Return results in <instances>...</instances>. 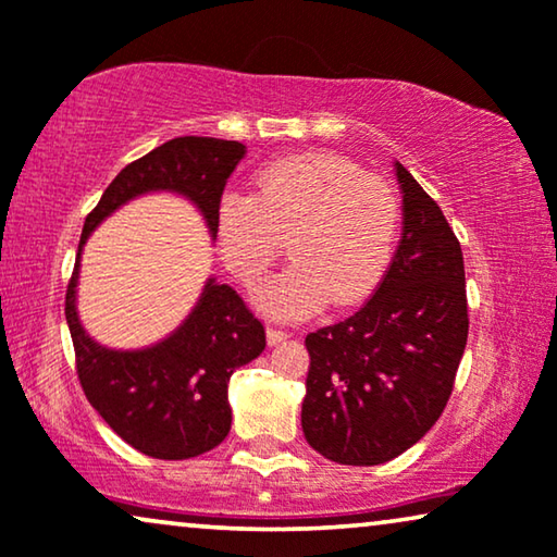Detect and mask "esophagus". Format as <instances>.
<instances>
[{"mask_svg":"<svg viewBox=\"0 0 557 557\" xmlns=\"http://www.w3.org/2000/svg\"><path fill=\"white\" fill-rule=\"evenodd\" d=\"M288 337L286 330H276V326H269L265 330V339H269V345H278V342H284Z\"/></svg>","mask_w":557,"mask_h":557,"instance_id":"esophagus-1","label":"esophagus"}]
</instances>
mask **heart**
Listing matches in <instances>:
<instances>
[{
    "mask_svg": "<svg viewBox=\"0 0 557 557\" xmlns=\"http://www.w3.org/2000/svg\"><path fill=\"white\" fill-rule=\"evenodd\" d=\"M215 235L225 265L248 288L261 284L288 238L294 263L258 292V304L299 319L330 299L362 301L380 284L398 235V197L345 157H281L256 172L253 195L220 197Z\"/></svg>",
    "mask_w": 557,
    "mask_h": 557,
    "instance_id": "b5f03b06",
    "label": "heart"
}]
</instances>
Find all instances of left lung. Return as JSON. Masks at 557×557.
Here are the masks:
<instances>
[{
	"mask_svg": "<svg viewBox=\"0 0 557 557\" xmlns=\"http://www.w3.org/2000/svg\"><path fill=\"white\" fill-rule=\"evenodd\" d=\"M403 238L372 299L309 332L301 429L324 459L375 467L421 441L451 398L469 334L459 238L406 166Z\"/></svg>",
	"mask_w": 557,
	"mask_h": 557,
	"instance_id": "left-lung-1",
	"label": "left lung"
}]
</instances>
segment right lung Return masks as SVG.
<instances>
[{
	"label": "right lung",
	"mask_w": 557,
	"mask_h": 557,
	"mask_svg": "<svg viewBox=\"0 0 557 557\" xmlns=\"http://www.w3.org/2000/svg\"><path fill=\"white\" fill-rule=\"evenodd\" d=\"M246 154L238 141L212 136H177L126 164L106 187L83 223L81 246L94 227L136 195L172 189L193 200L215 238V208L225 182ZM75 261L65 292V319L75 349V372L98 416L136 451L154 459H193L231 431L227 380L233 370L256 360L265 347V330L238 292L208 281L205 292L172 337L154 347L119 352L83 332L75 314Z\"/></svg>",
	"instance_id": "obj_1"
}]
</instances>
